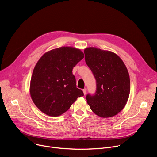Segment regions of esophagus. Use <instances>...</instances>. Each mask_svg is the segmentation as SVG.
<instances>
[{
  "mask_svg": "<svg viewBox=\"0 0 157 157\" xmlns=\"http://www.w3.org/2000/svg\"><path fill=\"white\" fill-rule=\"evenodd\" d=\"M82 91H83V93H84V95H86V93H87V89H86V88H84L83 90H82Z\"/></svg>",
  "mask_w": 157,
  "mask_h": 157,
  "instance_id": "34e87169",
  "label": "esophagus"
}]
</instances>
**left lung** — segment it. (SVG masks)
<instances>
[{
	"instance_id": "left-lung-1",
	"label": "left lung",
	"mask_w": 157,
	"mask_h": 157,
	"mask_svg": "<svg viewBox=\"0 0 157 157\" xmlns=\"http://www.w3.org/2000/svg\"><path fill=\"white\" fill-rule=\"evenodd\" d=\"M84 52L86 63L96 81V93L87 94V102L98 116H114L124 109L130 94L126 66L113 52L95 47L87 48Z\"/></svg>"
}]
</instances>
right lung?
<instances>
[{
  "instance_id": "obj_1",
  "label": "right lung",
  "mask_w": 157,
  "mask_h": 157,
  "mask_svg": "<svg viewBox=\"0 0 157 157\" xmlns=\"http://www.w3.org/2000/svg\"><path fill=\"white\" fill-rule=\"evenodd\" d=\"M83 58L79 49L63 47L47 52L38 60L33 71L30 93L42 113L52 117L61 116L78 97L84 96L76 87L72 72Z\"/></svg>"
}]
</instances>
